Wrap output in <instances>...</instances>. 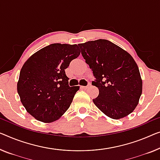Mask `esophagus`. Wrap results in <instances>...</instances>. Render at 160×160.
I'll list each match as a JSON object with an SVG mask.
<instances>
[{"mask_svg":"<svg viewBox=\"0 0 160 160\" xmlns=\"http://www.w3.org/2000/svg\"><path fill=\"white\" fill-rule=\"evenodd\" d=\"M90 85V84H88L87 86H81V88H83V89H87V88H88V87H89Z\"/></svg>","mask_w":160,"mask_h":160,"instance_id":"obj_1","label":"esophagus"}]
</instances>
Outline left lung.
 I'll return each mask as SVG.
<instances>
[{"instance_id":"obj_1","label":"left lung","mask_w":160,"mask_h":160,"mask_svg":"<svg viewBox=\"0 0 160 160\" xmlns=\"http://www.w3.org/2000/svg\"><path fill=\"white\" fill-rule=\"evenodd\" d=\"M78 46L95 78L92 85L99 90L98 96L92 100L97 108L113 119L132 113L142 92L141 75L132 55L106 39Z\"/></svg>"}]
</instances>
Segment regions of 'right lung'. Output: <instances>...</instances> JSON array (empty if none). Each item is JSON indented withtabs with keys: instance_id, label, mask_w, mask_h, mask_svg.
Returning <instances> with one entry per match:
<instances>
[{
	"instance_id": "1",
	"label": "right lung",
	"mask_w": 160,
	"mask_h": 160,
	"mask_svg": "<svg viewBox=\"0 0 160 160\" xmlns=\"http://www.w3.org/2000/svg\"><path fill=\"white\" fill-rule=\"evenodd\" d=\"M80 54L77 44L57 43L35 52L23 64L17 91L26 110L37 120L53 122L70 106L80 87L69 86L65 70Z\"/></svg>"
}]
</instances>
